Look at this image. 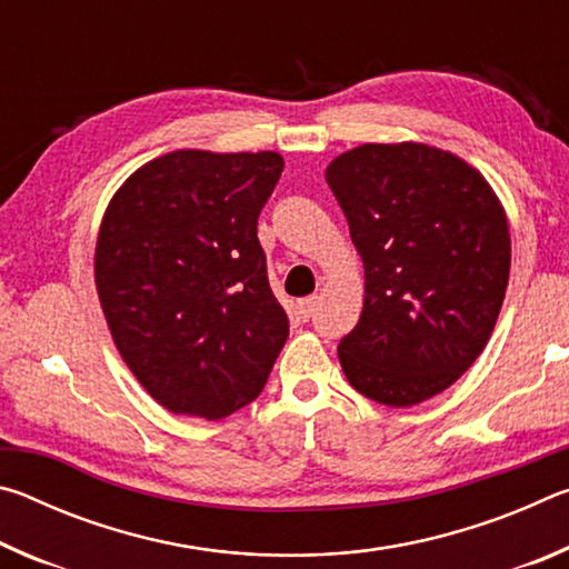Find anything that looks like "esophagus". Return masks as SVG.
I'll return each mask as SVG.
<instances>
[{
  "mask_svg": "<svg viewBox=\"0 0 569 569\" xmlns=\"http://www.w3.org/2000/svg\"><path fill=\"white\" fill-rule=\"evenodd\" d=\"M316 306H319V296H306V298H301V301H298V313H301L303 319H311Z\"/></svg>",
  "mask_w": 569,
  "mask_h": 569,
  "instance_id": "34e87169",
  "label": "esophagus"
}]
</instances>
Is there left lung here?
Returning a JSON list of instances; mask_svg holds the SVG:
<instances>
[{
    "instance_id": "left-lung-1",
    "label": "left lung",
    "mask_w": 569,
    "mask_h": 569,
    "mask_svg": "<svg viewBox=\"0 0 569 569\" xmlns=\"http://www.w3.org/2000/svg\"><path fill=\"white\" fill-rule=\"evenodd\" d=\"M366 276L359 323L339 343L351 387L383 407L449 389L485 351L509 281L505 208L451 152L353 148L326 168Z\"/></svg>"
}]
</instances>
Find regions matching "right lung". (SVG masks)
<instances>
[{"instance_id":"1","label":"right lung","mask_w":569,"mask_h":569,"mask_svg":"<svg viewBox=\"0 0 569 569\" xmlns=\"http://www.w3.org/2000/svg\"><path fill=\"white\" fill-rule=\"evenodd\" d=\"M278 152L176 150L134 170L104 210L94 283L114 346L172 413L230 417L263 391L288 339L258 216Z\"/></svg>"}]
</instances>
